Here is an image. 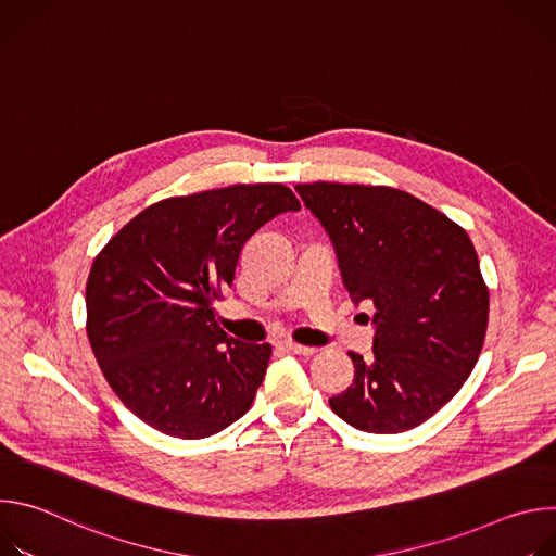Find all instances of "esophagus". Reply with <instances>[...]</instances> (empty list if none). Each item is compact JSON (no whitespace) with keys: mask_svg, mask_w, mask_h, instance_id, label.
Listing matches in <instances>:
<instances>
[{"mask_svg":"<svg viewBox=\"0 0 556 556\" xmlns=\"http://www.w3.org/2000/svg\"><path fill=\"white\" fill-rule=\"evenodd\" d=\"M279 348H283L286 352H292V354H303V356H312V354H314V348L299 345V343H294V341H281Z\"/></svg>","mask_w":556,"mask_h":556,"instance_id":"1","label":"esophagus"}]
</instances>
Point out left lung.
Segmentation results:
<instances>
[{"instance_id":"8db88e82","label":"left lung","mask_w":556,"mask_h":556,"mask_svg":"<svg viewBox=\"0 0 556 556\" xmlns=\"http://www.w3.org/2000/svg\"><path fill=\"white\" fill-rule=\"evenodd\" d=\"M328 230L350 296L376 307L374 356L350 352L352 384L332 412L367 433L409 431L440 412L480 358L489 288L470 237L391 187L296 185Z\"/></svg>"}]
</instances>
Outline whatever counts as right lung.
Returning a JSON list of instances; mask_svg holds the SVG:
<instances>
[{
  "label": "right lung",
  "mask_w": 556,
  "mask_h": 556,
  "mask_svg": "<svg viewBox=\"0 0 556 556\" xmlns=\"http://www.w3.org/2000/svg\"><path fill=\"white\" fill-rule=\"evenodd\" d=\"M301 204L283 185H232L167 198L129 219L97 255L88 339L121 403L149 427L208 438L242 418L273 348L230 339L213 301L249 237Z\"/></svg>",
  "instance_id": "1"
}]
</instances>
